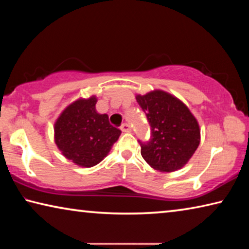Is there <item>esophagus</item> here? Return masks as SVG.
Listing matches in <instances>:
<instances>
[{"instance_id": "esophagus-1", "label": "esophagus", "mask_w": 249, "mask_h": 249, "mask_svg": "<svg viewBox=\"0 0 249 249\" xmlns=\"http://www.w3.org/2000/svg\"><path fill=\"white\" fill-rule=\"evenodd\" d=\"M121 129H122V132L128 133V132H130V130H132V127H130V125H129V124H127V123H124L123 125L121 126Z\"/></svg>"}]
</instances>
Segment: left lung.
Here are the masks:
<instances>
[{"mask_svg":"<svg viewBox=\"0 0 249 249\" xmlns=\"http://www.w3.org/2000/svg\"><path fill=\"white\" fill-rule=\"evenodd\" d=\"M136 100L150 125V138L138 141L141 154L150 167L161 172L181 169L200 144L196 117L174 95L155 90Z\"/></svg>","mask_w":249,"mask_h":249,"instance_id":"8db88e82","label":"left lung"}]
</instances>
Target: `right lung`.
Here are the masks:
<instances>
[{"instance_id":"right-lung-1","label":"right lung","mask_w":249,"mask_h":249,"mask_svg":"<svg viewBox=\"0 0 249 249\" xmlns=\"http://www.w3.org/2000/svg\"><path fill=\"white\" fill-rule=\"evenodd\" d=\"M96 101L95 96L74 101L54 123L59 150L81 167H93L102 161L122 133L109 124L107 114L95 111Z\"/></svg>"}]
</instances>
